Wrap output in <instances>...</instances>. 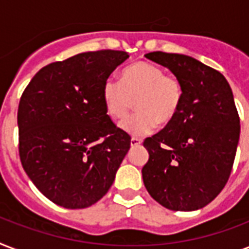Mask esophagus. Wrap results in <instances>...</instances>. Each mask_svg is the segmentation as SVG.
Here are the masks:
<instances>
[{"mask_svg":"<svg viewBox=\"0 0 249 249\" xmlns=\"http://www.w3.org/2000/svg\"><path fill=\"white\" fill-rule=\"evenodd\" d=\"M142 144V140H138V138H132L130 140V146L132 147H137V146H140Z\"/></svg>","mask_w":249,"mask_h":249,"instance_id":"esophagus-1","label":"esophagus"}]
</instances>
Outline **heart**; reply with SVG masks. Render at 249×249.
<instances>
[{"label":"heart","instance_id":"heart-1","mask_svg":"<svg viewBox=\"0 0 249 249\" xmlns=\"http://www.w3.org/2000/svg\"><path fill=\"white\" fill-rule=\"evenodd\" d=\"M183 98V86L178 77L165 75L161 67L148 62H137L121 72V83L107 79L102 88V99L107 113L115 120L124 119L137 99L138 112L120 123V129L133 137L151 134L158 124H168L178 113Z\"/></svg>","mask_w":249,"mask_h":249}]
</instances>
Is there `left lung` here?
Returning <instances> with one entry per match:
<instances>
[{"label": "left lung", "mask_w": 249, "mask_h": 249, "mask_svg": "<svg viewBox=\"0 0 249 249\" xmlns=\"http://www.w3.org/2000/svg\"><path fill=\"white\" fill-rule=\"evenodd\" d=\"M146 58L168 68L183 86L181 107L158 134L146 138L142 168L148 194L170 211L209 204L226 185L240 121L228 80L193 56L154 52Z\"/></svg>", "instance_id": "1"}]
</instances>
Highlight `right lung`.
<instances>
[{
    "mask_svg": "<svg viewBox=\"0 0 249 249\" xmlns=\"http://www.w3.org/2000/svg\"><path fill=\"white\" fill-rule=\"evenodd\" d=\"M126 52L81 53L33 76L18 109L19 155L29 179L53 203L88 208L105 196L130 148L113 124L102 88Z\"/></svg>",
    "mask_w": 249,
    "mask_h": 249,
    "instance_id": "obj_1",
    "label": "right lung"
}]
</instances>
